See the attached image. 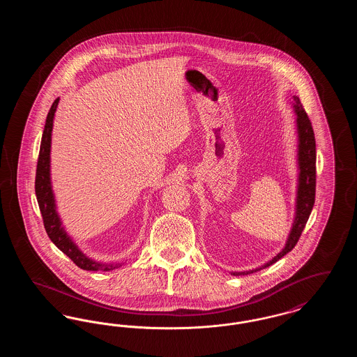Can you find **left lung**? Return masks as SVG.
<instances>
[{"mask_svg": "<svg viewBox=\"0 0 357 357\" xmlns=\"http://www.w3.org/2000/svg\"><path fill=\"white\" fill-rule=\"evenodd\" d=\"M296 123H297V134H298V185H297V199H296V217L293 222V227L289 233L288 241L285 248L272 258L265 265L249 272H233V275H245L250 273L258 272L277 262L280 258L288 255L289 252L296 246L298 239L303 234L306 222L312 213L314 197H316V140L314 132L312 128V123L306 115L305 109L300 99L293 96Z\"/></svg>", "mask_w": 357, "mask_h": 357, "instance_id": "obj_1", "label": "left lung"}]
</instances>
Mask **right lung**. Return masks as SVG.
Masks as SVG:
<instances>
[{"label":"right lung","mask_w":357,"mask_h":357,"mask_svg":"<svg viewBox=\"0 0 357 357\" xmlns=\"http://www.w3.org/2000/svg\"><path fill=\"white\" fill-rule=\"evenodd\" d=\"M60 99H56L52 104L51 109L48 112L44 132L41 137L40 144V153L37 160V170H36V197L38 207L43 215L44 227L47 230L48 237L51 238L52 242L64 253L68 255L69 258L83 271H102L108 272L119 268L120 264H102L98 261L91 259L77 248V245L70 239L67 231L63 227L61 220L56 211V204H54V195L52 190L51 183V140L52 128H53V118L57 108Z\"/></svg>","instance_id":"right-lung-1"}]
</instances>
